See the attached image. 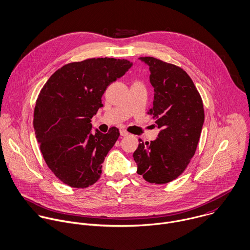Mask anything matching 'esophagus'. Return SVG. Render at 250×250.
I'll list each match as a JSON object with an SVG mask.
<instances>
[{
  "label": "esophagus",
  "instance_id": "1",
  "mask_svg": "<svg viewBox=\"0 0 250 250\" xmlns=\"http://www.w3.org/2000/svg\"><path fill=\"white\" fill-rule=\"evenodd\" d=\"M120 135H121L122 137H126V136L129 135V133H128L125 129H120Z\"/></svg>",
  "mask_w": 250,
  "mask_h": 250
}]
</instances>
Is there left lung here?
Here are the masks:
<instances>
[{
  "mask_svg": "<svg viewBox=\"0 0 250 250\" xmlns=\"http://www.w3.org/2000/svg\"><path fill=\"white\" fill-rule=\"evenodd\" d=\"M149 67L154 89L153 106L147 112L160 132L156 140H140L133 154L137 173L151 184L178 178L193 156L204 122L201 97L181 67L152 57L140 58Z\"/></svg>",
  "mask_w": 250,
  "mask_h": 250,
  "instance_id": "obj_1",
  "label": "left lung"
}]
</instances>
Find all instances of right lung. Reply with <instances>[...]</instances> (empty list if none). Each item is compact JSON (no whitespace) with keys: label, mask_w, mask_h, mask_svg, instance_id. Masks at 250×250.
<instances>
[{"label":"right lung","mask_w":250,"mask_h":250,"mask_svg":"<svg viewBox=\"0 0 250 250\" xmlns=\"http://www.w3.org/2000/svg\"><path fill=\"white\" fill-rule=\"evenodd\" d=\"M133 65L127 60L89 59L57 70L42 88L33 126L43 157L52 172L69 187L84 188L101 177L103 162L119 137L92 133V117L103 106L106 88Z\"/></svg>","instance_id":"1"}]
</instances>
